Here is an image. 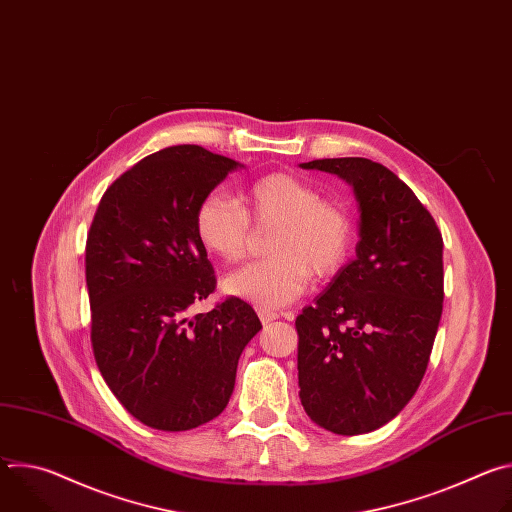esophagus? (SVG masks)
I'll return each mask as SVG.
<instances>
[{
    "label": "esophagus",
    "instance_id": "obj_1",
    "mask_svg": "<svg viewBox=\"0 0 512 512\" xmlns=\"http://www.w3.org/2000/svg\"><path fill=\"white\" fill-rule=\"evenodd\" d=\"M257 316H259V320L263 322V326H267V324H271L273 320L279 318V314H277V312H271V310H257Z\"/></svg>",
    "mask_w": 512,
    "mask_h": 512
}]
</instances>
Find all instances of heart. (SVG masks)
Wrapping results in <instances>:
<instances>
[{
    "instance_id": "b5f03b06",
    "label": "heart",
    "mask_w": 512,
    "mask_h": 512,
    "mask_svg": "<svg viewBox=\"0 0 512 512\" xmlns=\"http://www.w3.org/2000/svg\"><path fill=\"white\" fill-rule=\"evenodd\" d=\"M257 229L275 227L265 261L249 263L223 279V291L259 310H277L298 300L310 277H332L348 259L352 223L346 210L322 200L320 190L287 172L267 174L251 182L241 206L225 194L202 198L194 216L200 245L221 261L247 255Z\"/></svg>"
}]
</instances>
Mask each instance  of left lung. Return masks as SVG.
I'll use <instances>...</instances> for the list:
<instances>
[{
	"label": "left lung",
	"instance_id": "obj_1",
	"mask_svg": "<svg viewBox=\"0 0 512 512\" xmlns=\"http://www.w3.org/2000/svg\"><path fill=\"white\" fill-rule=\"evenodd\" d=\"M334 174L358 202L356 257L296 318L300 399L338 435L389 423L415 395L444 304V241L389 168L367 158L300 164Z\"/></svg>",
	"mask_w": 512,
	"mask_h": 512
}]
</instances>
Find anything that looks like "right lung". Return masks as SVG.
Here are the masks:
<instances>
[{
    "mask_svg": "<svg viewBox=\"0 0 512 512\" xmlns=\"http://www.w3.org/2000/svg\"><path fill=\"white\" fill-rule=\"evenodd\" d=\"M241 166L200 145H172L117 178L93 218L85 267L97 367L119 403L154 429L186 431L221 415L241 352L261 330L239 298L190 314L216 283L196 208Z\"/></svg>",
    "mask_w": 512,
    "mask_h": 512,
    "instance_id": "1",
    "label": "right lung"
}]
</instances>
